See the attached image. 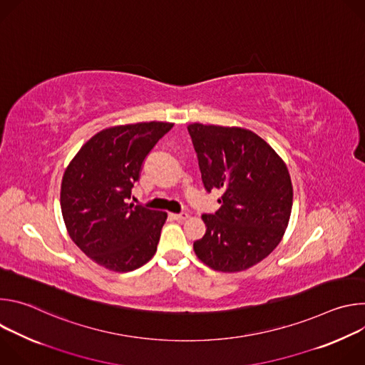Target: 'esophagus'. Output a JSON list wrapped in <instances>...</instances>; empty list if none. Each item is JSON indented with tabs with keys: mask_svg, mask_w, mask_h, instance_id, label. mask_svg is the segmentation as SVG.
<instances>
[{
	"mask_svg": "<svg viewBox=\"0 0 365 365\" xmlns=\"http://www.w3.org/2000/svg\"><path fill=\"white\" fill-rule=\"evenodd\" d=\"M170 217L175 220V221H185L187 220V214L186 212H180V214H170Z\"/></svg>",
	"mask_w": 365,
	"mask_h": 365,
	"instance_id": "esophagus-1",
	"label": "esophagus"
}]
</instances>
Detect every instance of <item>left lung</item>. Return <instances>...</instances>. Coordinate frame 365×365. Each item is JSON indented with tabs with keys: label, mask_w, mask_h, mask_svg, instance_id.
I'll list each match as a JSON object with an SVG mask.
<instances>
[{
	"label": "left lung",
	"mask_w": 365,
	"mask_h": 365,
	"mask_svg": "<svg viewBox=\"0 0 365 365\" xmlns=\"http://www.w3.org/2000/svg\"><path fill=\"white\" fill-rule=\"evenodd\" d=\"M203 186L222 190L221 207L203 214L197 258L217 272H242L266 258L289 224L293 186L286 163L255 133L240 127L189 124Z\"/></svg>",
	"instance_id": "left-lung-1"
}]
</instances>
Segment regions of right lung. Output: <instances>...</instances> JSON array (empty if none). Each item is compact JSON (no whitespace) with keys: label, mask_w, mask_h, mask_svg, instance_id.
<instances>
[{"label":"right lung","mask_w":365,"mask_h":365,"mask_svg":"<svg viewBox=\"0 0 365 365\" xmlns=\"http://www.w3.org/2000/svg\"><path fill=\"white\" fill-rule=\"evenodd\" d=\"M172 123L110 127L88 140L65 170L62 215L72 241L96 264L133 272L155 254L168 214L128 203L147 154Z\"/></svg>","instance_id":"obj_1"}]
</instances>
